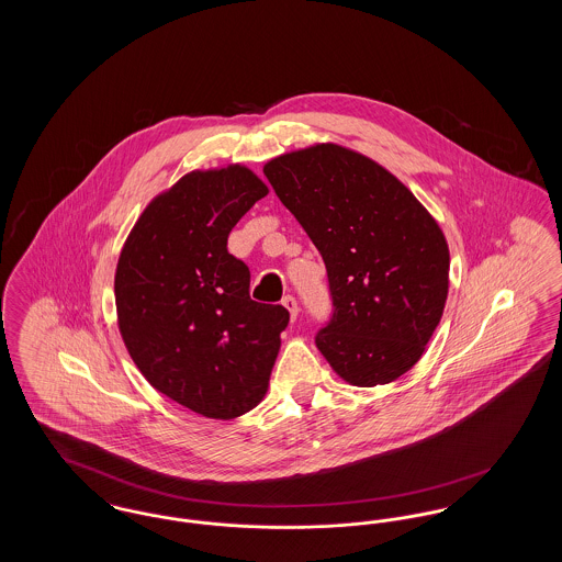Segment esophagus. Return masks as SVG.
<instances>
[{
    "label": "esophagus",
    "instance_id": "34e87169",
    "mask_svg": "<svg viewBox=\"0 0 562 562\" xmlns=\"http://www.w3.org/2000/svg\"><path fill=\"white\" fill-rule=\"evenodd\" d=\"M282 305L289 310L291 321H296V316H299V303H296V299H294L293 294H286V296L282 299Z\"/></svg>",
    "mask_w": 562,
    "mask_h": 562
}]
</instances>
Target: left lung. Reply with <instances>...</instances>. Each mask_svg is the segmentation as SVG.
I'll use <instances>...</instances> for the list:
<instances>
[{
	"label": "left lung",
	"mask_w": 562,
	"mask_h": 562,
	"mask_svg": "<svg viewBox=\"0 0 562 562\" xmlns=\"http://www.w3.org/2000/svg\"><path fill=\"white\" fill-rule=\"evenodd\" d=\"M280 202L321 250L333 316L316 346L358 387L417 364L449 293V246L422 202L376 161L335 143L263 166Z\"/></svg>",
	"instance_id": "left-lung-1"
}]
</instances>
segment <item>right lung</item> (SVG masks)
I'll return each mask as SVG.
<instances>
[{"label": "right lung", "mask_w": 562, "mask_h": 562, "mask_svg": "<svg viewBox=\"0 0 562 562\" xmlns=\"http://www.w3.org/2000/svg\"><path fill=\"white\" fill-rule=\"evenodd\" d=\"M268 186L246 166L193 170L138 216L115 269L126 349L161 392L198 415L234 419L268 392L289 324L250 299V271L227 238Z\"/></svg>", "instance_id": "1"}]
</instances>
